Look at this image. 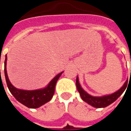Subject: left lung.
Here are the masks:
<instances>
[{"mask_svg":"<svg viewBox=\"0 0 131 131\" xmlns=\"http://www.w3.org/2000/svg\"><path fill=\"white\" fill-rule=\"evenodd\" d=\"M131 73V71H130ZM76 84H77V90L80 93V95L81 97V98L83 101L87 102L88 104H91V106L96 108H102V107H107L108 105H110L114 102L116 101L118 97L121 96V95L125 89L127 87V84H128V80L125 82L124 85L121 87L118 91H116L114 93L112 94V95H105L103 97H93L90 95L88 94L85 91H83V89L81 88V86L80 85V83L79 82V79L78 77L77 78V81H76Z\"/></svg>","mask_w":131,"mask_h":131,"instance_id":"1","label":"left lung"}]
</instances>
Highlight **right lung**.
<instances>
[{
  "instance_id": "add662e5",
  "label": "right lung",
  "mask_w": 131,
  "mask_h": 131,
  "mask_svg": "<svg viewBox=\"0 0 131 131\" xmlns=\"http://www.w3.org/2000/svg\"><path fill=\"white\" fill-rule=\"evenodd\" d=\"M6 62H7V55L5 54V77L7 83V88L15 99L20 103L25 105L29 108H38L46 104L52 99L54 93V88L57 80L62 74L61 72L57 74L53 79L50 82L48 86L43 89L36 90V91H24L19 90L15 88L7 77V71H6ZM1 72V70H0ZM1 74V73H0Z\"/></svg>"
}]
</instances>
